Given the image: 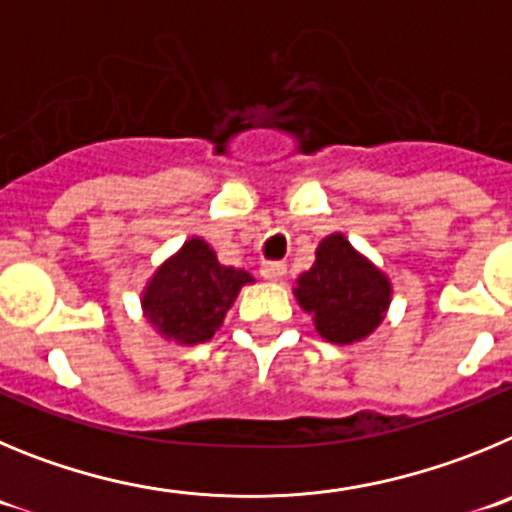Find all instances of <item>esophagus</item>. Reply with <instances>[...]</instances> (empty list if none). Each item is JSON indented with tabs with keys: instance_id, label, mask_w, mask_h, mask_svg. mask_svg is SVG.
Wrapping results in <instances>:
<instances>
[{
	"instance_id": "obj_1",
	"label": "esophagus",
	"mask_w": 512,
	"mask_h": 512,
	"mask_svg": "<svg viewBox=\"0 0 512 512\" xmlns=\"http://www.w3.org/2000/svg\"><path fill=\"white\" fill-rule=\"evenodd\" d=\"M260 273L265 280H283L285 275V262L278 260H270V262H262Z\"/></svg>"
}]
</instances>
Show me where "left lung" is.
Wrapping results in <instances>:
<instances>
[{
	"mask_svg": "<svg viewBox=\"0 0 512 512\" xmlns=\"http://www.w3.org/2000/svg\"><path fill=\"white\" fill-rule=\"evenodd\" d=\"M296 298L329 342L365 339L382 321L390 301V283L359 257L342 234H331L316 250V262L298 278Z\"/></svg>",
	"mask_w": 512,
	"mask_h": 512,
	"instance_id": "8db88e82",
	"label": "left lung"
}]
</instances>
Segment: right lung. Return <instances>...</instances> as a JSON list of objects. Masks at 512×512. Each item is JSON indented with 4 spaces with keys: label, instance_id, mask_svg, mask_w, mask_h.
Here are the masks:
<instances>
[{
    "label": "right lung",
    "instance_id": "1",
    "mask_svg": "<svg viewBox=\"0 0 512 512\" xmlns=\"http://www.w3.org/2000/svg\"><path fill=\"white\" fill-rule=\"evenodd\" d=\"M245 283H252L245 270L219 265L204 239H188L150 280L142 306L160 334L181 344H201L222 326Z\"/></svg>",
    "mask_w": 512,
    "mask_h": 512
}]
</instances>
